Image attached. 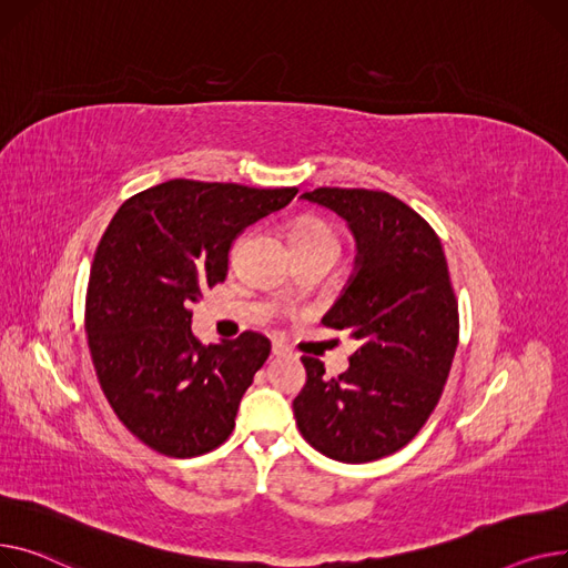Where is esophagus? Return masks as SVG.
<instances>
[{
  "instance_id": "34e87169",
  "label": "esophagus",
  "mask_w": 568,
  "mask_h": 568,
  "mask_svg": "<svg viewBox=\"0 0 568 568\" xmlns=\"http://www.w3.org/2000/svg\"><path fill=\"white\" fill-rule=\"evenodd\" d=\"M288 348L282 342H273V355H286Z\"/></svg>"
}]
</instances>
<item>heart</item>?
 Masks as SVG:
<instances>
[{"instance_id":"1","label":"heart","mask_w":568,"mask_h":568,"mask_svg":"<svg viewBox=\"0 0 568 568\" xmlns=\"http://www.w3.org/2000/svg\"><path fill=\"white\" fill-rule=\"evenodd\" d=\"M291 243L295 247H316V245H335L337 247V236L332 233L327 224L321 220H297L291 226Z\"/></svg>"}]
</instances>
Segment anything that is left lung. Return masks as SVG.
<instances>
[{"label": "left lung", "mask_w": 568, "mask_h": 568, "mask_svg": "<svg viewBox=\"0 0 568 568\" xmlns=\"http://www.w3.org/2000/svg\"><path fill=\"white\" fill-rule=\"evenodd\" d=\"M303 199L348 222L357 256L323 325L357 342L337 378L303 357L293 398L303 438L327 458L366 463L406 447L438 406L458 346V303L430 224L402 199L364 187H316Z\"/></svg>", "instance_id": "8db88e82"}]
</instances>
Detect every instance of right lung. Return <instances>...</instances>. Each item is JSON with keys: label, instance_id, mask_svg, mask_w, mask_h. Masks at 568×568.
<instances>
[{"label": "right lung", "instance_id": "1", "mask_svg": "<svg viewBox=\"0 0 568 568\" xmlns=\"http://www.w3.org/2000/svg\"><path fill=\"white\" fill-rule=\"evenodd\" d=\"M295 194L176 179L130 196L105 229L87 288L89 353L108 404L146 447L192 458L231 436L271 342L250 329L204 346L190 307L224 282L239 233Z\"/></svg>", "mask_w": 568, "mask_h": 568}]
</instances>
